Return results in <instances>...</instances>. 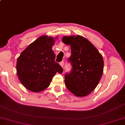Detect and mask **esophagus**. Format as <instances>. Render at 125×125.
I'll return each instance as SVG.
<instances>
[{
	"label": "esophagus",
	"mask_w": 125,
	"mask_h": 125,
	"mask_svg": "<svg viewBox=\"0 0 125 125\" xmlns=\"http://www.w3.org/2000/svg\"><path fill=\"white\" fill-rule=\"evenodd\" d=\"M59 64H60V65H61L62 67H63L64 66V62L63 61H62V62H61L59 63Z\"/></svg>",
	"instance_id": "1"
}]
</instances>
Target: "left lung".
Returning a JSON list of instances; mask_svg holds the SVG:
<instances>
[{"mask_svg": "<svg viewBox=\"0 0 125 125\" xmlns=\"http://www.w3.org/2000/svg\"><path fill=\"white\" fill-rule=\"evenodd\" d=\"M62 41L71 46V70L66 73V87L76 96L90 94L100 81L104 71L102 56L97 49L82 36H64Z\"/></svg>", "mask_w": 125, "mask_h": 125, "instance_id": "obj_1", "label": "left lung"}]
</instances>
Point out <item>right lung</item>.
Here are the masks:
<instances>
[{"instance_id": "right-lung-1", "label": "right lung", "mask_w": 125, "mask_h": 125, "mask_svg": "<svg viewBox=\"0 0 125 125\" xmlns=\"http://www.w3.org/2000/svg\"><path fill=\"white\" fill-rule=\"evenodd\" d=\"M55 41L46 35L38 38L21 53L16 63L18 78L27 89L40 92L49 87L56 73L63 69L55 62V54L52 50Z\"/></svg>"}]
</instances>
